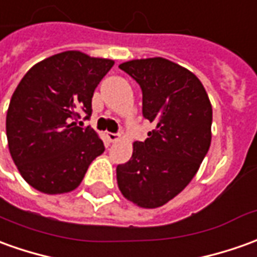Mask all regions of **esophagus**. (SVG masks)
Wrapping results in <instances>:
<instances>
[{"label":"esophagus","mask_w":257,"mask_h":257,"mask_svg":"<svg viewBox=\"0 0 257 257\" xmlns=\"http://www.w3.org/2000/svg\"><path fill=\"white\" fill-rule=\"evenodd\" d=\"M106 137H107V140H109L110 143H114V141H117L118 140V134H116V133H107Z\"/></svg>","instance_id":"34e87169"}]
</instances>
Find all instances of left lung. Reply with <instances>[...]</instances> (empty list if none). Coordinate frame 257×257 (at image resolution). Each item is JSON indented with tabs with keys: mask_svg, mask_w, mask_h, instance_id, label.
Here are the masks:
<instances>
[{
	"mask_svg": "<svg viewBox=\"0 0 257 257\" xmlns=\"http://www.w3.org/2000/svg\"><path fill=\"white\" fill-rule=\"evenodd\" d=\"M140 85L143 116L155 124L117 165L125 199L144 208L164 206L190 183L211 144L213 109L200 79L162 57L118 65Z\"/></svg>",
	"mask_w": 257,
	"mask_h": 257,
	"instance_id": "obj_1",
	"label": "left lung"
}]
</instances>
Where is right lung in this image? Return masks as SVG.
<instances>
[{"instance_id":"add662e5","label":"right lung","mask_w":257,"mask_h":257,"mask_svg":"<svg viewBox=\"0 0 257 257\" xmlns=\"http://www.w3.org/2000/svg\"><path fill=\"white\" fill-rule=\"evenodd\" d=\"M111 60L64 51L33 65L11 98L7 139L11 157L32 187L47 194L77 189L105 151L93 128L77 124L92 114V96Z\"/></svg>"}]
</instances>
